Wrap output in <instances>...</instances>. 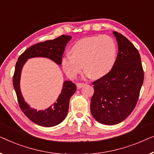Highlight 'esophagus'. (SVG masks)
Masks as SVG:
<instances>
[{
  "label": "esophagus",
  "instance_id": "34e87169",
  "mask_svg": "<svg viewBox=\"0 0 154 154\" xmlns=\"http://www.w3.org/2000/svg\"><path fill=\"white\" fill-rule=\"evenodd\" d=\"M85 86V84H83V83H77V88L78 89H79V88H81L83 87V86Z\"/></svg>",
  "mask_w": 154,
  "mask_h": 154
}]
</instances>
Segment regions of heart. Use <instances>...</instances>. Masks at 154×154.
<instances>
[{
    "mask_svg": "<svg viewBox=\"0 0 154 154\" xmlns=\"http://www.w3.org/2000/svg\"><path fill=\"white\" fill-rule=\"evenodd\" d=\"M116 43L108 35H94L77 41L62 58V67L68 76L74 79L82 66L86 77L99 79L107 75L115 64Z\"/></svg>",
    "mask_w": 154,
    "mask_h": 154,
    "instance_id": "obj_1",
    "label": "heart"
}]
</instances>
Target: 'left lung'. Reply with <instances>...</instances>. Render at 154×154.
Here are the masks:
<instances>
[{
    "label": "left lung",
    "mask_w": 154,
    "mask_h": 154,
    "mask_svg": "<svg viewBox=\"0 0 154 154\" xmlns=\"http://www.w3.org/2000/svg\"><path fill=\"white\" fill-rule=\"evenodd\" d=\"M118 55L112 70L93 82L91 112L99 123L115 125L125 120L135 107L144 81L141 58L135 47L123 35L113 31Z\"/></svg>",
    "instance_id": "1"
}]
</instances>
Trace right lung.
<instances>
[{"instance_id": "add662e5", "label": "right lung", "mask_w": 154, "mask_h": 154, "mask_svg": "<svg viewBox=\"0 0 154 154\" xmlns=\"http://www.w3.org/2000/svg\"><path fill=\"white\" fill-rule=\"evenodd\" d=\"M71 38L70 35H62L54 40L34 45L21 54L16 63L13 76V86L16 92L19 107L30 120L41 126H55L66 119L68 112L69 102L76 91V86L71 81H65L61 93L55 103L45 110L38 111L28 105L21 94L20 79L23 66L28 59L35 57L47 58L60 66L65 47Z\"/></svg>"}]
</instances>
